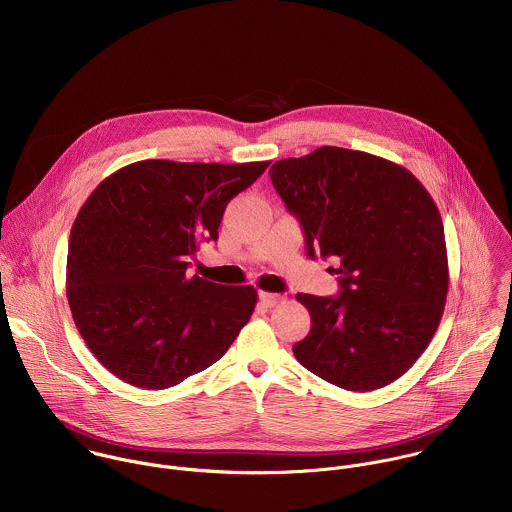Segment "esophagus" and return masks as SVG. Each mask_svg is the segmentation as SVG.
<instances>
[{"mask_svg": "<svg viewBox=\"0 0 512 512\" xmlns=\"http://www.w3.org/2000/svg\"><path fill=\"white\" fill-rule=\"evenodd\" d=\"M282 302V296L280 294H268V292H260V304L264 308H274L276 304Z\"/></svg>", "mask_w": 512, "mask_h": 512, "instance_id": "obj_1", "label": "esophagus"}]
</instances>
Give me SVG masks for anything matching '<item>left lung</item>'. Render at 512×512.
<instances>
[{"label": "left lung", "instance_id": "8db88e82", "mask_svg": "<svg viewBox=\"0 0 512 512\" xmlns=\"http://www.w3.org/2000/svg\"><path fill=\"white\" fill-rule=\"evenodd\" d=\"M310 258L340 260L336 298L298 294L312 316L296 359L347 391L393 383L443 316L449 266L441 214L425 186L391 161L320 147L272 165Z\"/></svg>", "mask_w": 512, "mask_h": 512}]
</instances>
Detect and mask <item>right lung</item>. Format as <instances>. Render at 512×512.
<instances>
[{"label":"right lung","instance_id":"obj_1","mask_svg":"<svg viewBox=\"0 0 512 512\" xmlns=\"http://www.w3.org/2000/svg\"><path fill=\"white\" fill-rule=\"evenodd\" d=\"M268 165L141 161L85 200L69 238L67 300L113 375L167 389L218 361L248 324L256 290L188 278L186 260L218 240L226 204Z\"/></svg>","mask_w":512,"mask_h":512}]
</instances>
